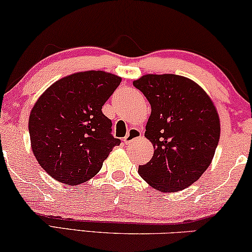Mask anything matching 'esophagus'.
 I'll use <instances>...</instances> for the list:
<instances>
[{"mask_svg": "<svg viewBox=\"0 0 252 252\" xmlns=\"http://www.w3.org/2000/svg\"><path fill=\"white\" fill-rule=\"evenodd\" d=\"M142 135V133H141V130L136 129V128H130L128 130V133H127V135L124 137V143L125 144H129L130 142H133L134 140L139 139Z\"/></svg>", "mask_w": 252, "mask_h": 252, "instance_id": "1", "label": "esophagus"}]
</instances>
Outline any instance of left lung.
<instances>
[{"instance_id":"8db88e82","label":"left lung","mask_w":252,"mask_h":252,"mask_svg":"<svg viewBox=\"0 0 252 252\" xmlns=\"http://www.w3.org/2000/svg\"><path fill=\"white\" fill-rule=\"evenodd\" d=\"M133 85L151 105L144 136L155 148L139 174L157 190H182L204 173L218 146L215 105L197 84L181 75L147 74Z\"/></svg>"}]
</instances>
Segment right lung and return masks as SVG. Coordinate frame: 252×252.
Masks as SVG:
<instances>
[{"label":"right lung","mask_w":252,"mask_h":252,"mask_svg":"<svg viewBox=\"0 0 252 252\" xmlns=\"http://www.w3.org/2000/svg\"><path fill=\"white\" fill-rule=\"evenodd\" d=\"M120 81L103 71L79 72L55 82L34 104L31 144L37 163L55 180L70 186L89 180L120 144L102 112Z\"/></svg>","instance_id":"right-lung-1"}]
</instances>
